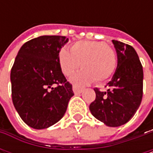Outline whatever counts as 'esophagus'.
I'll return each mask as SVG.
<instances>
[{"instance_id":"obj_1","label":"esophagus","mask_w":153,"mask_h":153,"mask_svg":"<svg viewBox=\"0 0 153 153\" xmlns=\"http://www.w3.org/2000/svg\"><path fill=\"white\" fill-rule=\"evenodd\" d=\"M73 90H74V94H79V93H81V92H82L83 88H80L77 87V86H75V85H74V86H73Z\"/></svg>"}]
</instances>
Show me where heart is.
Instances as JSON below:
<instances>
[{"label":"heart","instance_id":"heart-1","mask_svg":"<svg viewBox=\"0 0 153 153\" xmlns=\"http://www.w3.org/2000/svg\"><path fill=\"white\" fill-rule=\"evenodd\" d=\"M58 62L63 74L73 75L80 64L82 71L72 77L77 85H86L95 79L102 82L110 78L117 66L115 50L103 42L81 41L75 42L71 52L62 49L58 54Z\"/></svg>","mask_w":153,"mask_h":153}]
</instances>
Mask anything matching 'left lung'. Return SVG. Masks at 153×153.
Segmentation results:
<instances>
[{
    "label": "left lung",
    "mask_w": 153,
    "mask_h": 153,
    "mask_svg": "<svg viewBox=\"0 0 153 153\" xmlns=\"http://www.w3.org/2000/svg\"><path fill=\"white\" fill-rule=\"evenodd\" d=\"M118 65L106 92L94 88L96 99L89 105L92 115L108 127H119L131 120L143 97V66L130 45L112 40Z\"/></svg>",
    "instance_id": "left-lung-1"
}]
</instances>
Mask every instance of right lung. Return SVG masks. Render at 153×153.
Masks as SVG:
<instances>
[{
    "instance_id": "1",
    "label": "right lung",
    "mask_w": 153,
    "mask_h": 153,
    "mask_svg": "<svg viewBox=\"0 0 153 153\" xmlns=\"http://www.w3.org/2000/svg\"><path fill=\"white\" fill-rule=\"evenodd\" d=\"M68 38L43 35L20 48L11 68V95L23 121L35 129L47 128L65 115L74 95L58 62Z\"/></svg>"
}]
</instances>
